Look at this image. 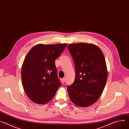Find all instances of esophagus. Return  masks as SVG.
Segmentation results:
<instances>
[{
  "instance_id": "1",
  "label": "esophagus",
  "mask_w": 129,
  "mask_h": 129,
  "mask_svg": "<svg viewBox=\"0 0 129 129\" xmlns=\"http://www.w3.org/2000/svg\"><path fill=\"white\" fill-rule=\"evenodd\" d=\"M65 78H63V79H62V82L63 83H64L65 82Z\"/></svg>"
}]
</instances>
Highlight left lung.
I'll return each mask as SVG.
<instances>
[{"label":"left lung","mask_w":129,"mask_h":129,"mask_svg":"<svg viewBox=\"0 0 129 129\" xmlns=\"http://www.w3.org/2000/svg\"><path fill=\"white\" fill-rule=\"evenodd\" d=\"M68 48L76 69L74 82L67 86L69 98L78 107H89L100 98L107 82L108 72L104 56L93 44H69Z\"/></svg>","instance_id":"left-lung-1"}]
</instances>
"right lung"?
I'll return each instance as SVG.
<instances>
[{"instance_id": "add662e5", "label": "right lung", "mask_w": 129, "mask_h": 129, "mask_svg": "<svg viewBox=\"0 0 129 129\" xmlns=\"http://www.w3.org/2000/svg\"><path fill=\"white\" fill-rule=\"evenodd\" d=\"M67 44H39L30 49L23 62L21 76L22 86L33 102L44 104L52 99L61 83L57 77L55 60Z\"/></svg>"}]
</instances>
